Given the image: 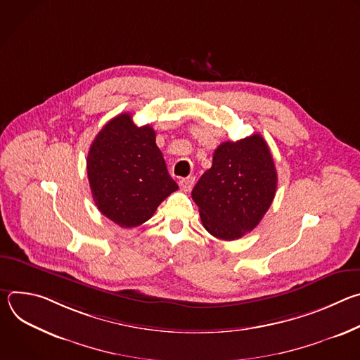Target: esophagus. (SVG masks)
Wrapping results in <instances>:
<instances>
[{"instance_id": "obj_1", "label": "esophagus", "mask_w": 360, "mask_h": 360, "mask_svg": "<svg viewBox=\"0 0 360 360\" xmlns=\"http://www.w3.org/2000/svg\"><path fill=\"white\" fill-rule=\"evenodd\" d=\"M193 184H195V178H192V176L182 178V179L179 181V186H181V189H182V191H185V192L191 191V189H192V186H193Z\"/></svg>"}]
</instances>
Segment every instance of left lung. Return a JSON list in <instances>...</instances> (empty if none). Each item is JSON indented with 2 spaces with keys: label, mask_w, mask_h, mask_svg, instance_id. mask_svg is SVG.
<instances>
[{
  "label": "left lung",
  "mask_w": 360,
  "mask_h": 360,
  "mask_svg": "<svg viewBox=\"0 0 360 360\" xmlns=\"http://www.w3.org/2000/svg\"><path fill=\"white\" fill-rule=\"evenodd\" d=\"M278 174L262 135L222 142L192 189L203 228L222 240L255 229L275 198Z\"/></svg>",
  "instance_id": "1"
}]
</instances>
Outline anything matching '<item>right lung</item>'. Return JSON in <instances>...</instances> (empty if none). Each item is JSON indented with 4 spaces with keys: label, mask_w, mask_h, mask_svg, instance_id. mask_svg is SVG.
<instances>
[{
    "label": "right lung",
    "mask_w": 360,
    "mask_h": 360,
    "mask_svg": "<svg viewBox=\"0 0 360 360\" xmlns=\"http://www.w3.org/2000/svg\"><path fill=\"white\" fill-rule=\"evenodd\" d=\"M86 172L96 208L122 228L146 222L178 189L155 143V131L136 127L128 112L98 132L88 150Z\"/></svg>",
    "instance_id": "obj_1"
}]
</instances>
